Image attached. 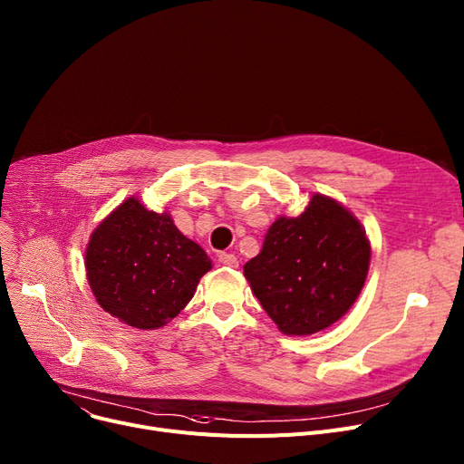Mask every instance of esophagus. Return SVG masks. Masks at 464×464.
I'll return each instance as SVG.
<instances>
[{
	"instance_id": "obj_1",
	"label": "esophagus",
	"mask_w": 464,
	"mask_h": 464,
	"mask_svg": "<svg viewBox=\"0 0 464 464\" xmlns=\"http://www.w3.org/2000/svg\"><path fill=\"white\" fill-rule=\"evenodd\" d=\"M218 261L222 263V265H226V266H238V259H237V256L235 254H226V252H222L220 256H218Z\"/></svg>"
}]
</instances>
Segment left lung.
Masks as SVG:
<instances>
[{
    "instance_id": "left-lung-1",
    "label": "left lung",
    "mask_w": 464,
    "mask_h": 464,
    "mask_svg": "<svg viewBox=\"0 0 464 464\" xmlns=\"http://www.w3.org/2000/svg\"><path fill=\"white\" fill-rule=\"evenodd\" d=\"M372 248L354 216L314 196L296 218L276 220L257 257L244 265L263 310L289 335H310L342 319L358 298Z\"/></svg>"
}]
</instances>
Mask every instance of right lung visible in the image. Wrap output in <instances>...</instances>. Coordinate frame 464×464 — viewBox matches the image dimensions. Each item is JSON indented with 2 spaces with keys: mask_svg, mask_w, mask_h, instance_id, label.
Listing matches in <instances>:
<instances>
[{
  "mask_svg": "<svg viewBox=\"0 0 464 464\" xmlns=\"http://www.w3.org/2000/svg\"><path fill=\"white\" fill-rule=\"evenodd\" d=\"M85 268L92 295L111 317L154 330L192 300L210 259L168 212L147 210L130 198L91 235Z\"/></svg>",
  "mask_w": 464,
  "mask_h": 464,
  "instance_id": "obj_1",
  "label": "right lung"
}]
</instances>
